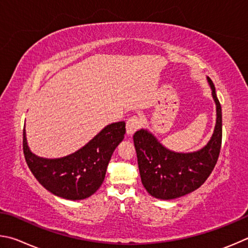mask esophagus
I'll return each mask as SVG.
<instances>
[{
  "label": "esophagus",
  "mask_w": 248,
  "mask_h": 248,
  "mask_svg": "<svg viewBox=\"0 0 248 248\" xmlns=\"http://www.w3.org/2000/svg\"><path fill=\"white\" fill-rule=\"evenodd\" d=\"M141 124H142V121H141L140 116L134 115L132 117H129V119L126 122V133H127V135L132 136L138 128H140Z\"/></svg>",
  "instance_id": "34e87169"
}]
</instances>
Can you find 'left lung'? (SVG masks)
<instances>
[{
    "label": "left lung",
    "instance_id": "1",
    "mask_svg": "<svg viewBox=\"0 0 248 248\" xmlns=\"http://www.w3.org/2000/svg\"><path fill=\"white\" fill-rule=\"evenodd\" d=\"M217 107L215 131L208 144L194 153H174L147 129L134 134L141 183L151 196L174 199L201 187L218 161L222 141V111L212 80L207 77Z\"/></svg>",
    "mask_w": 248,
    "mask_h": 248
}]
</instances>
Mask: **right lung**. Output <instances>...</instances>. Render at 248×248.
Returning a JSON list of instances; mask_svg holds the SVG:
<instances>
[{
	"mask_svg": "<svg viewBox=\"0 0 248 248\" xmlns=\"http://www.w3.org/2000/svg\"><path fill=\"white\" fill-rule=\"evenodd\" d=\"M125 132V122L112 123L76 153L46 159L30 151L24 128V155L30 171L46 189L59 197L80 201L101 186L113 151L123 140Z\"/></svg>",
	"mask_w": 248,
	"mask_h": 248,
	"instance_id": "obj_1",
	"label": "right lung"
}]
</instances>
